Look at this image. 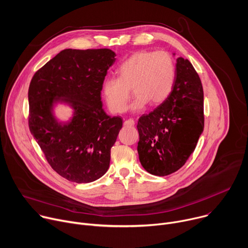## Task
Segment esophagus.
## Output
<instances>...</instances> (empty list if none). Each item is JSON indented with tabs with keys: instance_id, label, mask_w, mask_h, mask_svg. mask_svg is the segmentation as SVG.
Returning <instances> with one entry per match:
<instances>
[{
	"instance_id": "obj_1",
	"label": "esophagus",
	"mask_w": 248,
	"mask_h": 248,
	"mask_svg": "<svg viewBox=\"0 0 248 248\" xmlns=\"http://www.w3.org/2000/svg\"><path fill=\"white\" fill-rule=\"evenodd\" d=\"M124 126H133L134 125V121L133 120H126L124 122Z\"/></svg>"
}]
</instances>
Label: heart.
I'll return each mask as SVG.
<instances>
[{"instance_id": "heart-1", "label": "heart", "mask_w": 248, "mask_h": 248, "mask_svg": "<svg viewBox=\"0 0 248 248\" xmlns=\"http://www.w3.org/2000/svg\"><path fill=\"white\" fill-rule=\"evenodd\" d=\"M116 73L118 78H109L102 85L106 105L114 114L124 113L131 89L135 96L129 109L137 112L148 103L155 107L168 98L174 79V64L165 52L139 51L123 62Z\"/></svg>"}]
</instances>
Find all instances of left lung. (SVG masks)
<instances>
[{
  "instance_id": "1",
  "label": "left lung",
  "mask_w": 248,
  "mask_h": 248,
  "mask_svg": "<svg viewBox=\"0 0 248 248\" xmlns=\"http://www.w3.org/2000/svg\"><path fill=\"white\" fill-rule=\"evenodd\" d=\"M203 102L199 76L187 59L179 57L168 98L138 120L137 152L148 172L164 176L185 165L203 132Z\"/></svg>"
}]
</instances>
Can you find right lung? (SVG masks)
<instances>
[{"label": "right lung", "mask_w": 248, "mask_h": 248, "mask_svg": "<svg viewBox=\"0 0 248 248\" xmlns=\"http://www.w3.org/2000/svg\"><path fill=\"white\" fill-rule=\"evenodd\" d=\"M115 57L110 49H65L31 79L30 132L51 167L69 182L92 183L109 169L123 121L106 114L101 90ZM59 105L72 109L66 121L55 116Z\"/></svg>", "instance_id": "obj_1"}]
</instances>
